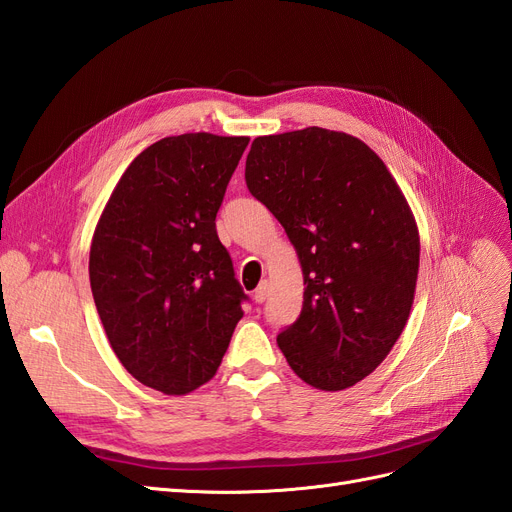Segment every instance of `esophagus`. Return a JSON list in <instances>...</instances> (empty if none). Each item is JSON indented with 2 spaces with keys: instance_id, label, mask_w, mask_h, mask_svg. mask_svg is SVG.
<instances>
[{
  "instance_id": "obj_1",
  "label": "esophagus",
  "mask_w": 512,
  "mask_h": 512,
  "mask_svg": "<svg viewBox=\"0 0 512 512\" xmlns=\"http://www.w3.org/2000/svg\"><path fill=\"white\" fill-rule=\"evenodd\" d=\"M269 290H271V286H269L267 280L260 282V286L254 290V301H256V303H265L267 297H269Z\"/></svg>"
}]
</instances>
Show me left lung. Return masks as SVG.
Here are the masks:
<instances>
[{
    "label": "left lung",
    "mask_w": 512,
    "mask_h": 512,
    "mask_svg": "<svg viewBox=\"0 0 512 512\" xmlns=\"http://www.w3.org/2000/svg\"><path fill=\"white\" fill-rule=\"evenodd\" d=\"M245 183L303 269V309L280 350L303 382L350 389L386 359L412 309L421 239L404 192L359 138L316 126L254 138Z\"/></svg>",
    "instance_id": "left-lung-1"
}]
</instances>
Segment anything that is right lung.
I'll return each instance as SVG.
<instances>
[{"label": "right lung", "instance_id": "add662e5", "mask_svg": "<svg viewBox=\"0 0 512 512\" xmlns=\"http://www.w3.org/2000/svg\"><path fill=\"white\" fill-rule=\"evenodd\" d=\"M247 143L190 132L149 145L91 239L89 282L108 342L138 382L164 395L209 382L243 318L215 215Z\"/></svg>", "mask_w": 512, "mask_h": 512}]
</instances>
